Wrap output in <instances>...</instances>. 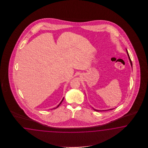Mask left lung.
I'll return each mask as SVG.
<instances>
[{
    "instance_id": "left-lung-1",
    "label": "left lung",
    "mask_w": 148,
    "mask_h": 148,
    "mask_svg": "<svg viewBox=\"0 0 148 148\" xmlns=\"http://www.w3.org/2000/svg\"><path fill=\"white\" fill-rule=\"evenodd\" d=\"M126 52H127V56H128V57H129V59L130 60V62L131 63V66H132V61H131V59H130V56H129V53H128V52H127V50H126ZM94 109V108H93ZM113 109H114V108H112V109H110V110H95V109H94L95 110H96V111H97V112H99V111H105V110H113Z\"/></svg>"
}]
</instances>
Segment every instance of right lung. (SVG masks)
I'll return each instance as SVG.
<instances>
[{
  "instance_id": "1",
  "label": "right lung",
  "mask_w": 148,
  "mask_h": 148,
  "mask_svg": "<svg viewBox=\"0 0 148 148\" xmlns=\"http://www.w3.org/2000/svg\"><path fill=\"white\" fill-rule=\"evenodd\" d=\"M63 99H64V97H63V99H62V101H61V102H60V104H59V105H58V106H57V107H56V108H53V109H56V108H58V107H59V106H60V104H61V103H62V101H63Z\"/></svg>"
}]
</instances>
